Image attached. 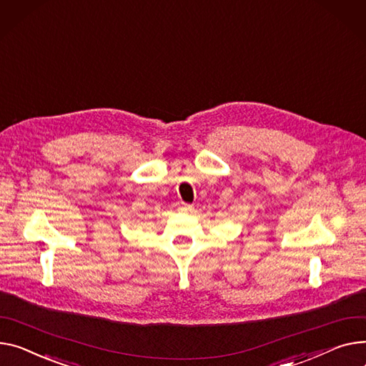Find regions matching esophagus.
I'll list each match as a JSON object with an SVG mask.
<instances>
[{
	"instance_id": "obj_1",
	"label": "esophagus",
	"mask_w": 366,
	"mask_h": 366,
	"mask_svg": "<svg viewBox=\"0 0 366 366\" xmlns=\"http://www.w3.org/2000/svg\"><path fill=\"white\" fill-rule=\"evenodd\" d=\"M182 209H184V210H191L192 206H191V204H187V203H182Z\"/></svg>"
}]
</instances>
